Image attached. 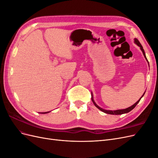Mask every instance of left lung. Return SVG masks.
<instances>
[{
  "label": "left lung",
  "mask_w": 158,
  "mask_h": 158,
  "mask_svg": "<svg viewBox=\"0 0 158 158\" xmlns=\"http://www.w3.org/2000/svg\"><path fill=\"white\" fill-rule=\"evenodd\" d=\"M134 41H135L134 42H135V44L136 45H137L138 47H140V50L142 51L143 55H144V57H145L146 60L148 61V59H147L146 56V54H145L144 50V49H143V47H142V46L141 45V44H140V43L139 42V41H138V40L136 39V38H135V40H134ZM148 64H149V63H148ZM145 92L144 93V94L142 95V96L139 99H138V101H137L135 104L132 105V106L129 107H128V108H126V109H124L113 110V111H112V110H106V109H102V107H100L99 106H98V105H97L96 103H95V101H94V98H93V94H92V92H91V93H92V102H93V103H94V106H95V107H96L98 109H99L100 110V111H103V113H105L110 114H124V113H128V112H130L131 111H132V110L136 107V105H137L138 103H139V102L140 101L141 98L143 97V95H144Z\"/></svg>",
  "instance_id": "obj_1"
}]
</instances>
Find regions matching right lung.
I'll use <instances>...</instances> for the list:
<instances>
[{
	"label": "right lung",
	"instance_id": "right-lung-1",
	"mask_svg": "<svg viewBox=\"0 0 158 158\" xmlns=\"http://www.w3.org/2000/svg\"><path fill=\"white\" fill-rule=\"evenodd\" d=\"M50 111H48V112H44V113H42V114H46V113H49Z\"/></svg>",
	"mask_w": 158,
	"mask_h": 158
}]
</instances>
